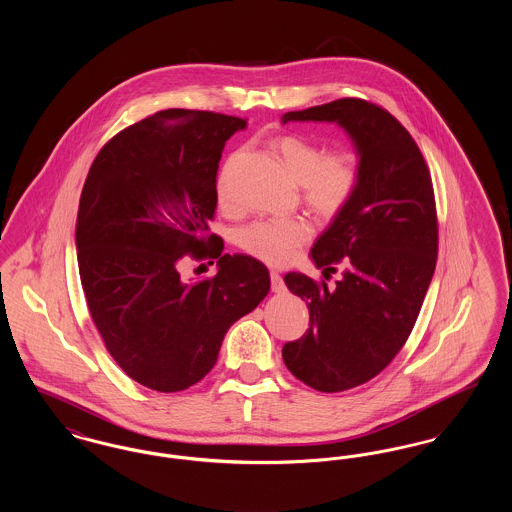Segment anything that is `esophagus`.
<instances>
[{
    "mask_svg": "<svg viewBox=\"0 0 512 512\" xmlns=\"http://www.w3.org/2000/svg\"><path fill=\"white\" fill-rule=\"evenodd\" d=\"M270 284H272V292L274 293H282L286 290V284H284V280H282V276L278 274V272H270Z\"/></svg>",
    "mask_w": 512,
    "mask_h": 512,
    "instance_id": "34e87169",
    "label": "esophagus"
}]
</instances>
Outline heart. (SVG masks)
Instances as JSON below:
<instances>
[{"instance_id":"1","label":"heart","mask_w":512,"mask_h":512,"mask_svg":"<svg viewBox=\"0 0 512 512\" xmlns=\"http://www.w3.org/2000/svg\"><path fill=\"white\" fill-rule=\"evenodd\" d=\"M276 147L301 184L303 201L318 217L336 219L359 192L361 159L357 153L347 149L328 153L326 146L301 136H286ZM219 203L224 209L232 207L224 182L219 184ZM311 236L313 224L303 217L261 219L238 230V245L267 265L284 267Z\"/></svg>"}]
</instances>
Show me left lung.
Returning a JSON list of instances; mask_svg holds the SVG:
<instances>
[{"label": "left lung", "mask_w": 512, "mask_h": 512, "mask_svg": "<svg viewBox=\"0 0 512 512\" xmlns=\"http://www.w3.org/2000/svg\"><path fill=\"white\" fill-rule=\"evenodd\" d=\"M336 122L361 159V186L311 249L332 290L288 272L307 301L309 328L282 349L297 380L324 393L351 390L401 351L420 313L438 259V217L430 171L405 126L365 99L343 98L290 111L282 122Z\"/></svg>", "instance_id": "1"}]
</instances>
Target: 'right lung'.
Here are the masks:
<instances>
[{"label":"right lung","mask_w":512,"mask_h":512,"mask_svg":"<svg viewBox=\"0 0 512 512\" xmlns=\"http://www.w3.org/2000/svg\"><path fill=\"white\" fill-rule=\"evenodd\" d=\"M245 126L211 111H159L111 138L88 172L76 217L82 290L111 357L149 390L197 384L228 328L270 290L261 261L222 253L209 234L220 155ZM186 256L217 258L218 274L186 279Z\"/></svg>","instance_id":"1"}]
</instances>
